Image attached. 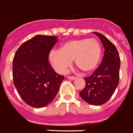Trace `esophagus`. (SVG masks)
Listing matches in <instances>:
<instances>
[{"mask_svg":"<svg viewBox=\"0 0 133 133\" xmlns=\"http://www.w3.org/2000/svg\"><path fill=\"white\" fill-rule=\"evenodd\" d=\"M67 78H69V79H71V80H74L75 78H76V77L75 76H68Z\"/></svg>","mask_w":133,"mask_h":133,"instance_id":"obj_1","label":"esophagus"}]
</instances>
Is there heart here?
Segmentation results:
<instances>
[{
  "instance_id": "1",
  "label": "heart",
  "mask_w": 133,
  "mask_h": 133,
  "mask_svg": "<svg viewBox=\"0 0 133 133\" xmlns=\"http://www.w3.org/2000/svg\"><path fill=\"white\" fill-rule=\"evenodd\" d=\"M102 48L96 39L81 38L66 42L60 49H52L49 53V62L57 72L64 73L71 65L72 60L85 73H91L99 65Z\"/></svg>"
}]
</instances>
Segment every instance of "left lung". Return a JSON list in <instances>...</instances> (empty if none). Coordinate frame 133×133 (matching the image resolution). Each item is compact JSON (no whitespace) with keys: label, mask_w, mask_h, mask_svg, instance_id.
I'll use <instances>...</instances> for the list:
<instances>
[{"label":"left lung","mask_w":133,"mask_h":133,"mask_svg":"<svg viewBox=\"0 0 133 133\" xmlns=\"http://www.w3.org/2000/svg\"><path fill=\"white\" fill-rule=\"evenodd\" d=\"M94 33L102 42L104 56L92 75L84 78L86 86L79 95L90 105H100L110 99L118 87L121 59L116 46L107 37L96 32Z\"/></svg>","instance_id":"obj_1"}]
</instances>
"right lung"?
Wrapping results in <instances>:
<instances>
[{
    "label": "right lung",
    "instance_id": "right-lung-1",
    "mask_svg": "<svg viewBox=\"0 0 133 133\" xmlns=\"http://www.w3.org/2000/svg\"><path fill=\"white\" fill-rule=\"evenodd\" d=\"M56 36L38 35L25 42L12 61L13 83L24 102L33 108L45 107L59 91L64 77L49 64V52L57 42Z\"/></svg>",
    "mask_w": 133,
    "mask_h": 133
}]
</instances>
